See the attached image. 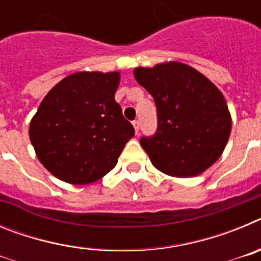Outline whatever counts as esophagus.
<instances>
[{"label":"esophagus","instance_id":"1","mask_svg":"<svg viewBox=\"0 0 261 261\" xmlns=\"http://www.w3.org/2000/svg\"><path fill=\"white\" fill-rule=\"evenodd\" d=\"M133 126H135L136 135H137L138 130H140V123H138V120H135V121H133Z\"/></svg>","mask_w":261,"mask_h":261}]
</instances>
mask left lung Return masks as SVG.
<instances>
[{
    "instance_id": "obj_1",
    "label": "left lung",
    "mask_w": 261,
    "mask_h": 261,
    "mask_svg": "<svg viewBox=\"0 0 261 261\" xmlns=\"http://www.w3.org/2000/svg\"><path fill=\"white\" fill-rule=\"evenodd\" d=\"M154 98L158 129L141 138L156 170L174 177L202 174L222 155L231 115L218 87L192 66L177 61L133 70Z\"/></svg>"
}]
</instances>
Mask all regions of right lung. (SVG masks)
Instances as JSON below:
<instances>
[{
  "label": "right lung",
  "mask_w": 261,
  "mask_h": 261,
  "mask_svg": "<svg viewBox=\"0 0 261 261\" xmlns=\"http://www.w3.org/2000/svg\"><path fill=\"white\" fill-rule=\"evenodd\" d=\"M120 71H78L49 90L30 123L40 163L69 184H90L116 166L135 129L115 100Z\"/></svg>",
  "instance_id": "1"
}]
</instances>
